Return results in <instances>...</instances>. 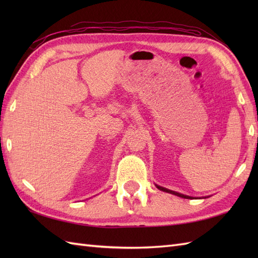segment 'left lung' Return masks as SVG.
<instances>
[{"label":"left lung","instance_id":"obj_1","mask_svg":"<svg viewBox=\"0 0 258 258\" xmlns=\"http://www.w3.org/2000/svg\"><path fill=\"white\" fill-rule=\"evenodd\" d=\"M156 187H157L158 189L163 190V191H166V193H171V194H173V195H176V196H179V197H183V199H188V200H191V199H193V197H191V196H187V195H184V194L177 193V191H174V190H171V189H167V188H165V187H162V186H158V185H156Z\"/></svg>","mask_w":258,"mask_h":258}]
</instances>
